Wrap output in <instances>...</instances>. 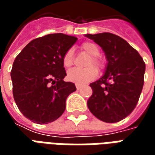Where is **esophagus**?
Wrapping results in <instances>:
<instances>
[{"mask_svg": "<svg viewBox=\"0 0 155 155\" xmlns=\"http://www.w3.org/2000/svg\"><path fill=\"white\" fill-rule=\"evenodd\" d=\"M75 86H76V89H77V91H80L81 88H82V86H81V85H80V84H76Z\"/></svg>", "mask_w": 155, "mask_h": 155, "instance_id": "esophagus-1", "label": "esophagus"}]
</instances>
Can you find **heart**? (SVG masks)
Instances as JSON below:
<instances>
[{
  "mask_svg": "<svg viewBox=\"0 0 155 155\" xmlns=\"http://www.w3.org/2000/svg\"><path fill=\"white\" fill-rule=\"evenodd\" d=\"M81 50L88 55H91L86 62L85 69H71L68 71L67 79L74 84H82L89 83L97 77L98 71L96 67L101 70L104 67V62L98 55L100 54V48L94 42H84L81 45ZM74 61V51L73 49H69L63 56V64L65 67H70L73 64ZM94 65L95 68L93 66Z\"/></svg>",
  "mask_w": 155,
  "mask_h": 155,
  "instance_id": "1",
  "label": "heart"
}]
</instances>
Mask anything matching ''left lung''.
<instances>
[{
  "mask_svg": "<svg viewBox=\"0 0 155 155\" xmlns=\"http://www.w3.org/2000/svg\"><path fill=\"white\" fill-rule=\"evenodd\" d=\"M86 37L97 43L108 61L105 73L90 84L89 110L99 120L116 123L134 110L143 85L145 63L139 52L120 36L104 32Z\"/></svg>",
  "mask_w": 155,
  "mask_h": 155,
  "instance_id": "1",
  "label": "left lung"
}]
</instances>
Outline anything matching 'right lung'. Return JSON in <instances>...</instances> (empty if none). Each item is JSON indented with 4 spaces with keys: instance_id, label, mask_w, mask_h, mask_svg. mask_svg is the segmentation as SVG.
<instances>
[{
    "instance_id": "right-lung-1",
    "label": "right lung",
    "mask_w": 155,
    "mask_h": 155,
    "mask_svg": "<svg viewBox=\"0 0 155 155\" xmlns=\"http://www.w3.org/2000/svg\"><path fill=\"white\" fill-rule=\"evenodd\" d=\"M76 41L62 33L49 34L31 41L15 57L11 71L13 97L32 122L57 120L65 110L68 95L76 91L74 83L63 81V56Z\"/></svg>"
}]
</instances>
